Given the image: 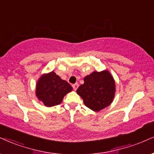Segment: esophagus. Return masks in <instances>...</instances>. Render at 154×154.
<instances>
[{
	"label": "esophagus",
	"instance_id": "1",
	"mask_svg": "<svg viewBox=\"0 0 154 154\" xmlns=\"http://www.w3.org/2000/svg\"><path fill=\"white\" fill-rule=\"evenodd\" d=\"M79 83H75V84H73L72 86H73V88L74 91H76L77 88H79Z\"/></svg>",
	"mask_w": 154,
	"mask_h": 154
}]
</instances>
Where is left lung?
<instances>
[{
	"mask_svg": "<svg viewBox=\"0 0 154 154\" xmlns=\"http://www.w3.org/2000/svg\"><path fill=\"white\" fill-rule=\"evenodd\" d=\"M83 81L84 83L76 92L85 106L94 111H99L111 105L115 97L116 83L108 70L94 71L84 77Z\"/></svg>",
	"mask_w": 154,
	"mask_h": 154,
	"instance_id": "8db88e82",
	"label": "left lung"
}]
</instances>
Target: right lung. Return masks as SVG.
<instances>
[{
    "mask_svg": "<svg viewBox=\"0 0 154 154\" xmlns=\"http://www.w3.org/2000/svg\"><path fill=\"white\" fill-rule=\"evenodd\" d=\"M73 90L71 85L62 80L54 71L44 73L35 85V96L46 107L61 103L63 98Z\"/></svg>",
    "mask_w": 154,
    "mask_h": 154,
    "instance_id": "1",
    "label": "right lung"
}]
</instances>
